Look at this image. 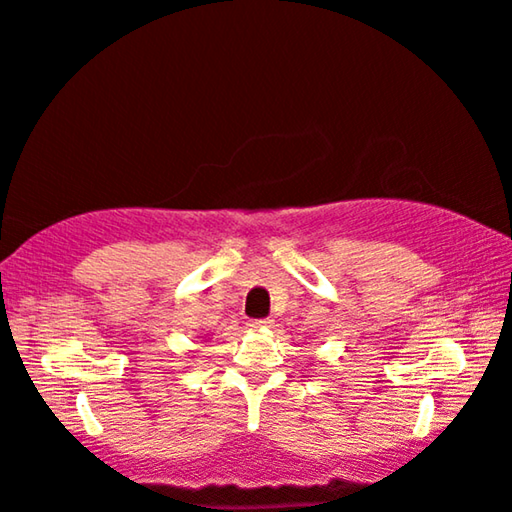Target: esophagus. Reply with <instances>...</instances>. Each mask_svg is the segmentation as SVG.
<instances>
[{
  "mask_svg": "<svg viewBox=\"0 0 512 512\" xmlns=\"http://www.w3.org/2000/svg\"><path fill=\"white\" fill-rule=\"evenodd\" d=\"M271 325H274V320H271V318H255V320H250L252 330H264V327H271Z\"/></svg>",
  "mask_w": 512,
  "mask_h": 512,
  "instance_id": "1",
  "label": "esophagus"
}]
</instances>
